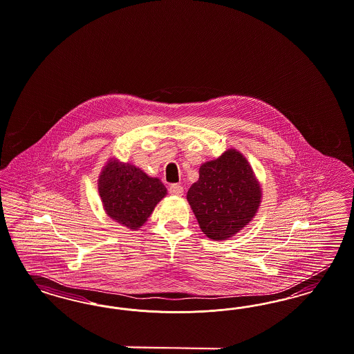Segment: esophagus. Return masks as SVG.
Instances as JSON below:
<instances>
[{"mask_svg":"<svg viewBox=\"0 0 354 354\" xmlns=\"http://www.w3.org/2000/svg\"><path fill=\"white\" fill-rule=\"evenodd\" d=\"M169 193L171 196H181L183 194V187L178 183H173L169 186Z\"/></svg>","mask_w":354,"mask_h":354,"instance_id":"esophagus-1","label":"esophagus"}]
</instances>
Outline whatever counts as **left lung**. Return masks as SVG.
Wrapping results in <instances>:
<instances>
[{
  "mask_svg": "<svg viewBox=\"0 0 354 354\" xmlns=\"http://www.w3.org/2000/svg\"><path fill=\"white\" fill-rule=\"evenodd\" d=\"M261 194L248 160L239 151L228 149L201 165L199 178L186 198L202 232L211 240H225L253 219Z\"/></svg>",
  "mask_w": 354,
  "mask_h": 354,
  "instance_id": "8db88e82",
  "label": "left lung"
}]
</instances>
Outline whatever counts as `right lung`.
I'll use <instances>...</instances> for the list:
<instances>
[{
  "mask_svg": "<svg viewBox=\"0 0 354 354\" xmlns=\"http://www.w3.org/2000/svg\"><path fill=\"white\" fill-rule=\"evenodd\" d=\"M98 192L106 214L133 231L147 222L158 202L167 196V187L158 178L115 158L109 160L101 171Z\"/></svg>",
  "mask_w": 354,
  "mask_h": 354,
  "instance_id": "right-lung-1",
  "label": "right lung"
}]
</instances>
